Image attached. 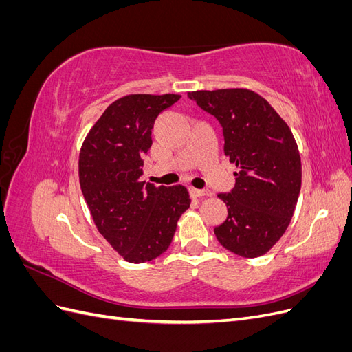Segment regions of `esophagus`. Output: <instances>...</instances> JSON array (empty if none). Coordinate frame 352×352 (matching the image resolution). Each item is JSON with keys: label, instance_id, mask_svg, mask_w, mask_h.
Segmentation results:
<instances>
[{"label": "esophagus", "instance_id": "obj_1", "mask_svg": "<svg viewBox=\"0 0 352 352\" xmlns=\"http://www.w3.org/2000/svg\"><path fill=\"white\" fill-rule=\"evenodd\" d=\"M189 192L192 197H210L211 192L208 189H195V188H190Z\"/></svg>", "mask_w": 352, "mask_h": 352}]
</instances>
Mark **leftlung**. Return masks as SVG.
Masks as SVG:
<instances>
[{"instance_id":"obj_1","label":"left lung","mask_w":352,"mask_h":352,"mask_svg":"<svg viewBox=\"0 0 352 352\" xmlns=\"http://www.w3.org/2000/svg\"><path fill=\"white\" fill-rule=\"evenodd\" d=\"M188 98L216 117L223 150L236 164L235 186L219 194L228 216L214 235L241 257H260L285 233L300 195L301 158L292 132L267 101L248 89L195 91Z\"/></svg>"}]
</instances>
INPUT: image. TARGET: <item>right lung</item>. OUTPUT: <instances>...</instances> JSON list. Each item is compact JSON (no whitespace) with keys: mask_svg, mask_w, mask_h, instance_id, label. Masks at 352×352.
<instances>
[{"mask_svg":"<svg viewBox=\"0 0 352 352\" xmlns=\"http://www.w3.org/2000/svg\"><path fill=\"white\" fill-rule=\"evenodd\" d=\"M179 98L176 94H136L114 101L79 154L80 189L95 225L129 263L150 261L164 252L189 207L186 188L141 182L154 122Z\"/></svg>","mask_w":352,"mask_h":352,"instance_id":"1","label":"right lung"}]
</instances>
